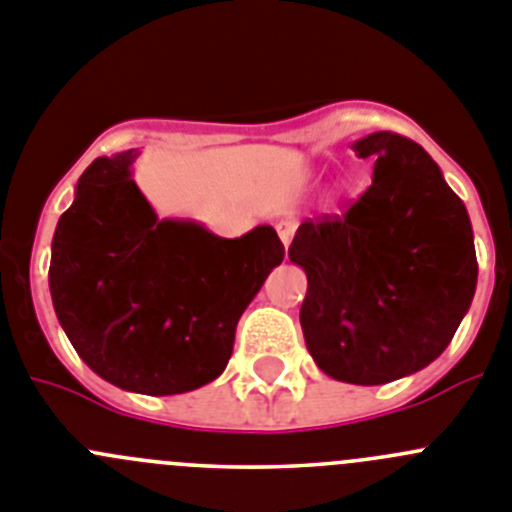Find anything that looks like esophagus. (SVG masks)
Masks as SVG:
<instances>
[{
	"mask_svg": "<svg viewBox=\"0 0 512 512\" xmlns=\"http://www.w3.org/2000/svg\"><path fill=\"white\" fill-rule=\"evenodd\" d=\"M278 237H280V242H283L285 247L290 245V242H293V234H296V222H290V219H283V222H278Z\"/></svg>",
	"mask_w": 512,
	"mask_h": 512,
	"instance_id": "esophagus-1",
	"label": "esophagus"
}]
</instances>
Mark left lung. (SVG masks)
I'll return each instance as SVG.
<instances>
[{
	"mask_svg": "<svg viewBox=\"0 0 512 512\" xmlns=\"http://www.w3.org/2000/svg\"><path fill=\"white\" fill-rule=\"evenodd\" d=\"M375 160L372 186L344 216L298 227L288 257L308 278L301 329L334 380L382 385L431 365L477 288L467 206L408 137L372 132L352 145Z\"/></svg>",
	"mask_w": 512,
	"mask_h": 512,
	"instance_id": "8db88e82",
	"label": "left lung"
}]
</instances>
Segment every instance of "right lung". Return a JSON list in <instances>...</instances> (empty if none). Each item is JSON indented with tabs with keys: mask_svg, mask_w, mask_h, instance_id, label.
I'll use <instances>...</instances> for the list:
<instances>
[{
	"mask_svg": "<svg viewBox=\"0 0 512 512\" xmlns=\"http://www.w3.org/2000/svg\"><path fill=\"white\" fill-rule=\"evenodd\" d=\"M137 155L96 158L78 178L53 234L50 296L96 375L178 395L222 375L239 316L285 250L267 224L224 239L191 219H158L132 181Z\"/></svg>",
	"mask_w": 512,
	"mask_h": 512,
	"instance_id": "1",
	"label": "right lung"
}]
</instances>
